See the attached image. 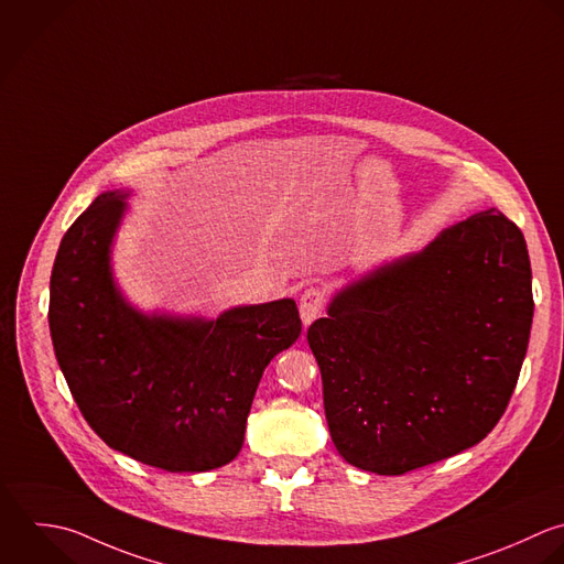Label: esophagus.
<instances>
[{
  "instance_id": "obj_1",
  "label": "esophagus",
  "mask_w": 564,
  "mask_h": 564,
  "mask_svg": "<svg viewBox=\"0 0 564 564\" xmlns=\"http://www.w3.org/2000/svg\"><path fill=\"white\" fill-rule=\"evenodd\" d=\"M299 312H301V321H303L305 327L312 325L321 316V312H323V294H321L318 288H310V290H305L301 294Z\"/></svg>"
}]
</instances>
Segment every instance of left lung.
<instances>
[{
	"label": "left lung",
	"instance_id": "8db88e82",
	"mask_svg": "<svg viewBox=\"0 0 564 564\" xmlns=\"http://www.w3.org/2000/svg\"><path fill=\"white\" fill-rule=\"evenodd\" d=\"M532 316L525 237L495 208L338 290L307 343L340 457L395 477L479 444L514 393Z\"/></svg>",
	"mask_w": 564,
	"mask_h": 564
}]
</instances>
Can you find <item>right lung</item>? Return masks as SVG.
<instances>
[{"label": "right lung", "mask_w": 564, "mask_h": 564, "mask_svg": "<svg viewBox=\"0 0 564 564\" xmlns=\"http://www.w3.org/2000/svg\"><path fill=\"white\" fill-rule=\"evenodd\" d=\"M131 193H100L63 235L50 276V336L94 433L166 473L230 464L270 360L301 336L292 299L217 318L140 312L120 292L111 246Z\"/></svg>", "instance_id": "add662e5"}]
</instances>
